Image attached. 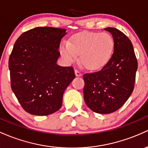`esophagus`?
<instances>
[{"label":"esophagus","mask_w":148,"mask_h":148,"mask_svg":"<svg viewBox=\"0 0 148 148\" xmlns=\"http://www.w3.org/2000/svg\"><path fill=\"white\" fill-rule=\"evenodd\" d=\"M75 75L77 76V77H81V76L82 75V73H81L80 71H79L78 70H75Z\"/></svg>","instance_id":"1"}]
</instances>
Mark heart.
Returning <instances> with one entry per match:
<instances>
[{"label": "heart", "instance_id": "heart-1", "mask_svg": "<svg viewBox=\"0 0 148 148\" xmlns=\"http://www.w3.org/2000/svg\"><path fill=\"white\" fill-rule=\"evenodd\" d=\"M114 49V39L108 33H80L73 36L70 42H63L60 46L66 62H74L79 54L81 64L90 71H98L107 65Z\"/></svg>", "mask_w": 148, "mask_h": 148}]
</instances>
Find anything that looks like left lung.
<instances>
[{"label":"left lung","mask_w":148,"mask_h":148,"mask_svg":"<svg viewBox=\"0 0 148 148\" xmlns=\"http://www.w3.org/2000/svg\"><path fill=\"white\" fill-rule=\"evenodd\" d=\"M104 29L114 39L113 54L100 71L84 75L83 92L91 110L108 114L120 108L133 92L138 62L132 43L125 34L114 28Z\"/></svg>","instance_id":"1"}]
</instances>
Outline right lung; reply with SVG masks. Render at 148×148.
I'll use <instances>...</instances> for the list:
<instances>
[{
  "instance_id": "right-lung-1",
  "label": "right lung",
  "mask_w": 148,
  "mask_h": 148,
  "mask_svg": "<svg viewBox=\"0 0 148 148\" xmlns=\"http://www.w3.org/2000/svg\"><path fill=\"white\" fill-rule=\"evenodd\" d=\"M66 30L36 27L18 38L10 56L11 88L21 107L34 115L60 109L63 95L75 77L73 67L56 64Z\"/></svg>"
}]
</instances>
